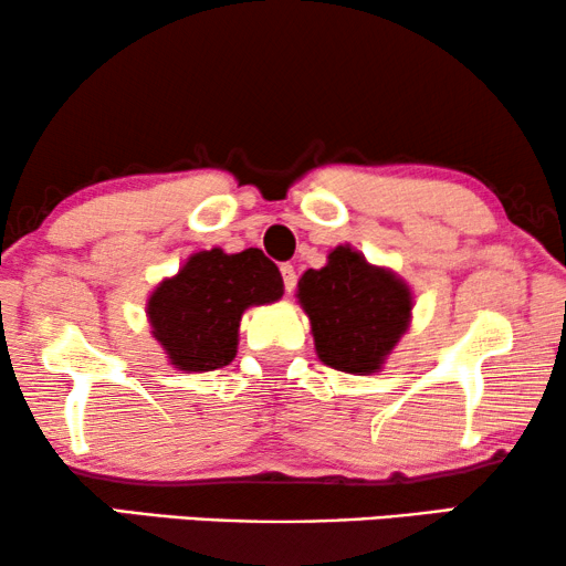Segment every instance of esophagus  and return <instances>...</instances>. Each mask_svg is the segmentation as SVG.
Here are the masks:
<instances>
[{"mask_svg":"<svg viewBox=\"0 0 566 566\" xmlns=\"http://www.w3.org/2000/svg\"><path fill=\"white\" fill-rule=\"evenodd\" d=\"M281 273H283V285H285V291H293L296 289V270H293V265L291 262H283L281 265Z\"/></svg>","mask_w":566,"mask_h":566,"instance_id":"34e87169","label":"esophagus"}]
</instances>
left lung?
Returning a JSON list of instances; mask_svg holds the SVG:
<instances>
[{"mask_svg":"<svg viewBox=\"0 0 566 566\" xmlns=\"http://www.w3.org/2000/svg\"><path fill=\"white\" fill-rule=\"evenodd\" d=\"M298 301L312 319L322 363L358 376L384 366L412 314L407 283L391 270L368 265L353 247H335L327 265L306 270L298 281Z\"/></svg>","mask_w":566,"mask_h":566,"instance_id":"8db88e82","label":"left lung"}]
</instances>
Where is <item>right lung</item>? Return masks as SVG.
<instances>
[{"instance_id":"add662e5","label":"right lung","mask_w":566,"mask_h":566,"mask_svg":"<svg viewBox=\"0 0 566 566\" xmlns=\"http://www.w3.org/2000/svg\"><path fill=\"white\" fill-rule=\"evenodd\" d=\"M281 296V270L260 250H206L157 285L146 314L169 363L200 374L234 360L244 308L273 304Z\"/></svg>"}]
</instances>
